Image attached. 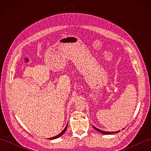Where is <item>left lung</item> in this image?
I'll return each instance as SVG.
<instances>
[{
	"mask_svg": "<svg viewBox=\"0 0 151 151\" xmlns=\"http://www.w3.org/2000/svg\"><path fill=\"white\" fill-rule=\"evenodd\" d=\"M93 128L95 129V130H97V131H99V132H100V133H101L102 134H114V133H119V131H115V132H108V131H102V130H101V129H99L98 128H97V127H94L93 126Z\"/></svg>",
	"mask_w": 151,
	"mask_h": 151,
	"instance_id": "left-lung-1",
	"label": "left lung"
}]
</instances>
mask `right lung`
Returning <instances> with one entry per match:
<instances>
[{
    "label": "right lung",
    "mask_w": 151,
    "mask_h": 151,
    "mask_svg": "<svg viewBox=\"0 0 151 151\" xmlns=\"http://www.w3.org/2000/svg\"><path fill=\"white\" fill-rule=\"evenodd\" d=\"M67 125H68V124H67V126H66L65 128L64 129H63V131H62L61 132V133H60V134H58V135L55 136V137H52V138H49V139H56V138H59L60 137H61V136L63 135V134L65 133V132L66 131V130H67Z\"/></svg>",
    "instance_id": "1"
}]
</instances>
